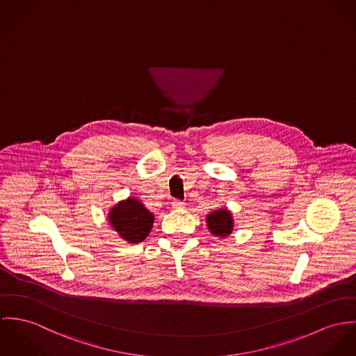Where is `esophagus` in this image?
Masks as SVG:
<instances>
[{"label":"esophagus","mask_w":356,"mask_h":356,"mask_svg":"<svg viewBox=\"0 0 356 356\" xmlns=\"http://www.w3.org/2000/svg\"><path fill=\"white\" fill-rule=\"evenodd\" d=\"M183 206H184V203L180 202V200H176V199H175V200L172 202V207H173V209H181Z\"/></svg>","instance_id":"obj_1"}]
</instances>
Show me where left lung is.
I'll list each match as a JSON object with an SVG mask.
<instances>
[{"instance_id":"8db88e82","label":"left lung","mask_w":356,"mask_h":356,"mask_svg":"<svg viewBox=\"0 0 356 356\" xmlns=\"http://www.w3.org/2000/svg\"><path fill=\"white\" fill-rule=\"evenodd\" d=\"M206 225L213 236L225 238L234 232L235 220L228 207H220L206 216Z\"/></svg>"}]
</instances>
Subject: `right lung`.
I'll use <instances>...</instances> for the list:
<instances>
[{
  "mask_svg": "<svg viewBox=\"0 0 356 356\" xmlns=\"http://www.w3.org/2000/svg\"><path fill=\"white\" fill-rule=\"evenodd\" d=\"M108 221L122 240L138 244L149 236L154 224V214L138 197H128L111 207Z\"/></svg>",
  "mask_w": 356,
  "mask_h": 356,
  "instance_id": "obj_1",
  "label": "right lung"
}]
</instances>
